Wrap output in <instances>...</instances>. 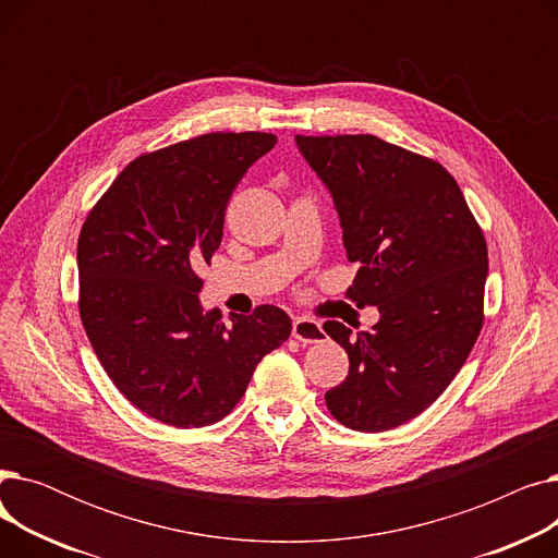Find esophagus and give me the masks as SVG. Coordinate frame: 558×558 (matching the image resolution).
I'll list each match as a JSON object with an SVG mask.
<instances>
[{"mask_svg":"<svg viewBox=\"0 0 558 558\" xmlns=\"http://www.w3.org/2000/svg\"><path fill=\"white\" fill-rule=\"evenodd\" d=\"M291 337L307 345V343L324 341L326 332H324V328H320V324H316V320L299 316V318H294V326H291Z\"/></svg>","mask_w":558,"mask_h":558,"instance_id":"esophagus-1","label":"esophagus"}]
</instances>
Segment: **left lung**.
Listing matches in <instances>:
<instances>
[{
  "label": "left lung",
  "instance_id": "obj_1",
  "mask_svg": "<svg viewBox=\"0 0 558 558\" xmlns=\"http://www.w3.org/2000/svg\"><path fill=\"white\" fill-rule=\"evenodd\" d=\"M296 144L335 201L348 259L362 264L348 294L379 312L357 339L339 320L324 326L350 360L326 404L350 429H393L446 391L480 337L482 228L429 158L375 135H296Z\"/></svg>",
  "mask_w": 558,
  "mask_h": 558
}]
</instances>
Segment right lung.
<instances>
[{"instance_id":"obj_1","label":"right lung","mask_w":558,"mask_h":558,"mask_svg":"<svg viewBox=\"0 0 558 558\" xmlns=\"http://www.w3.org/2000/svg\"><path fill=\"white\" fill-rule=\"evenodd\" d=\"M271 133H208L135 158L87 215L76 246L78 312L112 385L140 412L203 427L232 412L262 357L291 335L274 305L203 310L196 267L223 238L226 205Z\"/></svg>"}]
</instances>
